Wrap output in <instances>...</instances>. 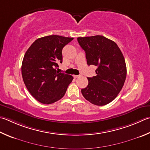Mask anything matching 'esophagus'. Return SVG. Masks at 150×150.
I'll return each instance as SVG.
<instances>
[{"instance_id": "1", "label": "esophagus", "mask_w": 150, "mask_h": 150, "mask_svg": "<svg viewBox=\"0 0 150 150\" xmlns=\"http://www.w3.org/2000/svg\"><path fill=\"white\" fill-rule=\"evenodd\" d=\"M79 77H80V75H73V77H74L75 79H77Z\"/></svg>"}]
</instances>
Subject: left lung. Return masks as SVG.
<instances>
[{
    "label": "left lung",
    "mask_w": 150,
    "mask_h": 150,
    "mask_svg": "<svg viewBox=\"0 0 150 150\" xmlns=\"http://www.w3.org/2000/svg\"><path fill=\"white\" fill-rule=\"evenodd\" d=\"M77 40L85 51L87 64L97 67L96 76L88 77V86L81 89L83 96L92 104H108L117 96L126 79L124 56L115 42L102 35Z\"/></svg>",
    "instance_id": "8db88e82"
}]
</instances>
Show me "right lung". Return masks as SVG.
I'll return each instance as SVG.
<instances>
[{
  "label": "right lung",
  "mask_w": 150,
  "mask_h": 150,
  "mask_svg": "<svg viewBox=\"0 0 150 150\" xmlns=\"http://www.w3.org/2000/svg\"><path fill=\"white\" fill-rule=\"evenodd\" d=\"M73 39L49 35L37 39L26 51L21 75L30 94L39 102L50 104L58 101L72 82L73 77L56 69L62 63V49Z\"/></svg>",
  "instance_id": "right-lung-1"
}]
</instances>
